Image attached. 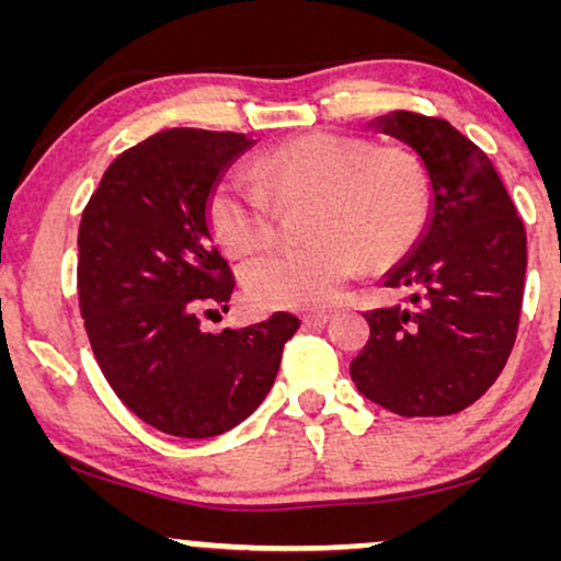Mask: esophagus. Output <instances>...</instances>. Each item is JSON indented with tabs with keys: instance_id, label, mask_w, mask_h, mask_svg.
I'll use <instances>...</instances> for the list:
<instances>
[{
	"instance_id": "obj_1",
	"label": "esophagus",
	"mask_w": 561,
	"mask_h": 561,
	"mask_svg": "<svg viewBox=\"0 0 561 561\" xmlns=\"http://www.w3.org/2000/svg\"><path fill=\"white\" fill-rule=\"evenodd\" d=\"M330 319H332L330 313H324V311L306 313V317H302V327H324Z\"/></svg>"
}]
</instances>
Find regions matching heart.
I'll return each mask as SVG.
<instances>
[{"instance_id": "heart-1", "label": "heart", "mask_w": 561, "mask_h": 561, "mask_svg": "<svg viewBox=\"0 0 561 561\" xmlns=\"http://www.w3.org/2000/svg\"><path fill=\"white\" fill-rule=\"evenodd\" d=\"M259 184L221 176L205 218L224 253H261L274 237L276 205L308 199L300 248L248 263L242 285L263 308H324L358 268L396 266L416 248L430 218V176L405 147L369 137L311 131L279 141L253 163Z\"/></svg>"}]
</instances>
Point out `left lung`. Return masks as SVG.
<instances>
[{"instance_id": "8db88e82", "label": "left lung", "mask_w": 561, "mask_h": 561, "mask_svg": "<svg viewBox=\"0 0 561 561\" xmlns=\"http://www.w3.org/2000/svg\"><path fill=\"white\" fill-rule=\"evenodd\" d=\"M369 126L420 156L433 203L416 248L385 274L405 300L366 313L371 334L351 377L392 414H456L491 388L517 337L523 218L485 152L448 121L396 111Z\"/></svg>"}]
</instances>
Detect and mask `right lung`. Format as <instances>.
Segmentation results:
<instances>
[{
    "label": "right lung",
    "instance_id": "add662e5",
    "mask_svg": "<svg viewBox=\"0 0 561 561\" xmlns=\"http://www.w3.org/2000/svg\"><path fill=\"white\" fill-rule=\"evenodd\" d=\"M253 139L169 128L121 152L83 208L79 302L94 358L141 422L214 437L272 390L300 321L276 311L244 330H199L234 289L205 218L208 192Z\"/></svg>",
    "mask_w": 561,
    "mask_h": 561
}]
</instances>
